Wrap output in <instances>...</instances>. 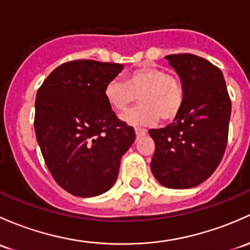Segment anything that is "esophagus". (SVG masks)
Instances as JSON below:
<instances>
[{"label":"esophagus","instance_id":"1","mask_svg":"<svg viewBox=\"0 0 250 250\" xmlns=\"http://www.w3.org/2000/svg\"><path fill=\"white\" fill-rule=\"evenodd\" d=\"M135 134H136V138H140V136L146 135L147 130L143 129V128H135Z\"/></svg>","mask_w":250,"mask_h":250}]
</instances>
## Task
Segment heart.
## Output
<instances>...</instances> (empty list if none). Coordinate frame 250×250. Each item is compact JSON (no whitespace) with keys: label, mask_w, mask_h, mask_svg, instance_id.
<instances>
[{"label":"heart","mask_w":250,"mask_h":250,"mask_svg":"<svg viewBox=\"0 0 250 250\" xmlns=\"http://www.w3.org/2000/svg\"><path fill=\"white\" fill-rule=\"evenodd\" d=\"M107 104L123 111L138 97L140 105L121 115V120L133 127L151 125L158 120L171 121L180 114L185 91L180 79L163 68L144 65L127 75L125 81L114 78L104 88Z\"/></svg>","instance_id":"heart-1"}]
</instances>
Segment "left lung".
<instances>
[{
	"mask_svg": "<svg viewBox=\"0 0 250 250\" xmlns=\"http://www.w3.org/2000/svg\"><path fill=\"white\" fill-rule=\"evenodd\" d=\"M185 91L180 114L160 129H149L156 144L151 170L162 186L189 189L201 185L219 165L228 144L231 102L223 73L191 54L165 56Z\"/></svg>",
	"mask_w": 250,
	"mask_h": 250,
	"instance_id": "obj_1",
	"label": "left lung"
}]
</instances>
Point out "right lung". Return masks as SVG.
Here are the masks:
<instances>
[{
	"label": "right lung",
	"mask_w": 250,
	"mask_h": 250,
	"mask_svg": "<svg viewBox=\"0 0 250 250\" xmlns=\"http://www.w3.org/2000/svg\"><path fill=\"white\" fill-rule=\"evenodd\" d=\"M125 65L78 60L59 65L37 92L35 130L49 171L72 195L92 198L116 182L134 129L107 104L104 88Z\"/></svg>",
	"instance_id": "right-lung-1"
}]
</instances>
